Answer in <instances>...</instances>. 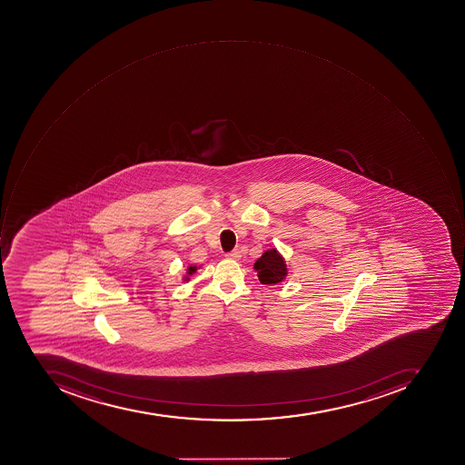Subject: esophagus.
<instances>
[{
  "label": "esophagus",
  "instance_id": "34e87169",
  "mask_svg": "<svg viewBox=\"0 0 465 465\" xmlns=\"http://www.w3.org/2000/svg\"><path fill=\"white\" fill-rule=\"evenodd\" d=\"M226 257L231 260H239L242 257L241 252L239 250H232L229 253H226Z\"/></svg>",
  "mask_w": 465,
  "mask_h": 465
}]
</instances>
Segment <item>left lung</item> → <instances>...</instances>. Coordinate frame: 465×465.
I'll return each instance as SVG.
<instances>
[{
	"label": "left lung",
	"instance_id": "1",
	"mask_svg": "<svg viewBox=\"0 0 465 465\" xmlns=\"http://www.w3.org/2000/svg\"><path fill=\"white\" fill-rule=\"evenodd\" d=\"M254 270L262 284H279L287 276V264L276 249L266 250L254 262Z\"/></svg>",
	"mask_w": 465,
	"mask_h": 465
}]
</instances>
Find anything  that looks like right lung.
<instances>
[{
  "label": "right lung",
  "instance_id": "right-lung-1",
  "mask_svg": "<svg viewBox=\"0 0 465 465\" xmlns=\"http://www.w3.org/2000/svg\"><path fill=\"white\" fill-rule=\"evenodd\" d=\"M196 272V267L195 266H189L188 267V272H186V274H188V276H193V272ZM189 280V277H185V282H188Z\"/></svg>",
  "mask_w": 465,
  "mask_h": 465
}]
</instances>
